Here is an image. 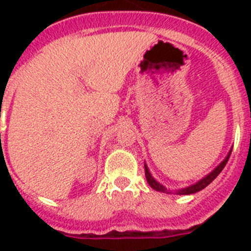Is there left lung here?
I'll use <instances>...</instances> for the list:
<instances>
[{"label":"left lung","mask_w":251,"mask_h":251,"mask_svg":"<svg viewBox=\"0 0 251 251\" xmlns=\"http://www.w3.org/2000/svg\"><path fill=\"white\" fill-rule=\"evenodd\" d=\"M230 153H232V149L229 150V152H228V155L226 156V159L220 163V164L218 165V167L215 168L214 171L210 172L208 175L204 176L203 178H201L198 181V182L193 183V185H190V186H186V187H182V189H178V190H176V194L178 195H189V194H194V193H198V191L203 190L204 187L208 186L212 181H214L216 177L219 176V173L224 169V167H226V164L228 163V159H229ZM145 173H146V178H147V182H149V185L151 187H152L153 190L156 191H161V193H171V190H168L167 187L163 186L160 182H157L156 179L153 178L152 175L150 173V169L149 167H147V164L145 163Z\"/></svg>","instance_id":"8db88e82"}]
</instances>
